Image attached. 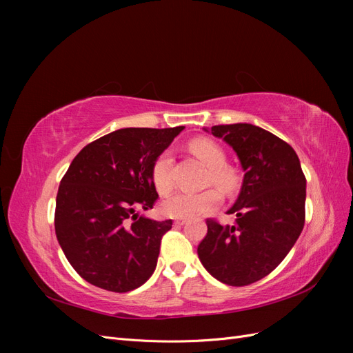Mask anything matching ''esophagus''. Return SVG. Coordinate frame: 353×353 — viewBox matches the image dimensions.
Listing matches in <instances>:
<instances>
[{"label":"esophagus","instance_id":"esophagus-1","mask_svg":"<svg viewBox=\"0 0 353 353\" xmlns=\"http://www.w3.org/2000/svg\"><path fill=\"white\" fill-rule=\"evenodd\" d=\"M187 222V219H175L174 221V223L175 225H178V227H181V225H184V223Z\"/></svg>","mask_w":353,"mask_h":353}]
</instances>
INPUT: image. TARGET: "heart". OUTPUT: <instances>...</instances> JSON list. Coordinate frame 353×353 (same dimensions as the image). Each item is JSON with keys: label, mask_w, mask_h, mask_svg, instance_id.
<instances>
[{"label": "heart", "mask_w": 353, "mask_h": 353, "mask_svg": "<svg viewBox=\"0 0 353 353\" xmlns=\"http://www.w3.org/2000/svg\"><path fill=\"white\" fill-rule=\"evenodd\" d=\"M190 152L199 157L209 169V183L218 185L225 193H234L239 188L240 176L237 170L227 166V156L222 147L209 138H194L188 144ZM172 154L169 150L160 153L152 166V181L157 193L166 194L172 188ZM221 203V194L215 188L203 190L200 193L179 191L165 199L160 205V210L165 216L176 219L197 218L203 213L216 208Z\"/></svg>", "instance_id": "1"}]
</instances>
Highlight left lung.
<instances>
[{
	"mask_svg": "<svg viewBox=\"0 0 353 353\" xmlns=\"http://www.w3.org/2000/svg\"><path fill=\"white\" fill-rule=\"evenodd\" d=\"M210 132L237 153L244 178L228 210L237 215L236 223L223 227L208 219L199 259L221 283L249 285L272 272L301 236L306 178L293 148L259 126L216 125Z\"/></svg>",
	"mask_w": 353,
	"mask_h": 353,
	"instance_id": "obj_1",
	"label": "left lung"
}]
</instances>
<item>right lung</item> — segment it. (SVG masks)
<instances>
[{
    "mask_svg": "<svg viewBox=\"0 0 353 353\" xmlns=\"http://www.w3.org/2000/svg\"><path fill=\"white\" fill-rule=\"evenodd\" d=\"M184 126L123 128L85 145L60 181L54 227L60 248L85 281L114 293L143 285L156 270L172 221H153L156 157Z\"/></svg>",
    "mask_w": 353,
    "mask_h": 353,
    "instance_id": "add662e5",
    "label": "right lung"
}]
</instances>
